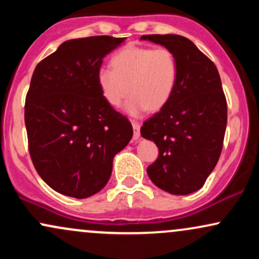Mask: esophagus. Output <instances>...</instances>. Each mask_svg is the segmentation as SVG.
I'll list each match as a JSON object with an SVG mask.
<instances>
[{
  "instance_id": "34e87169",
  "label": "esophagus",
  "mask_w": 259,
  "mask_h": 259,
  "mask_svg": "<svg viewBox=\"0 0 259 259\" xmlns=\"http://www.w3.org/2000/svg\"><path fill=\"white\" fill-rule=\"evenodd\" d=\"M133 129H134V136L133 139L134 140H139L140 138V124L138 121H133Z\"/></svg>"
}]
</instances>
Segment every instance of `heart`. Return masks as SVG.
<instances>
[{
	"instance_id": "1",
	"label": "heart",
	"mask_w": 259,
	"mask_h": 259,
	"mask_svg": "<svg viewBox=\"0 0 259 259\" xmlns=\"http://www.w3.org/2000/svg\"><path fill=\"white\" fill-rule=\"evenodd\" d=\"M112 68L101 65L96 80L108 105L119 107L130 95L125 109L139 115L148 109L157 112L170 100L179 75V64L170 50L164 47L127 46L115 53Z\"/></svg>"
}]
</instances>
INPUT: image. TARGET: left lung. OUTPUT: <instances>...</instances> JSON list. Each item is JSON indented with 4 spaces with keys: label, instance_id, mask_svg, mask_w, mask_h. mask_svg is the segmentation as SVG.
I'll return each instance as SVG.
<instances>
[{
    "label": "left lung",
    "instance_id": "left-lung-1",
    "mask_svg": "<svg viewBox=\"0 0 259 259\" xmlns=\"http://www.w3.org/2000/svg\"><path fill=\"white\" fill-rule=\"evenodd\" d=\"M170 50L179 64L169 102L141 126L159 150L147 168L156 186L173 195L200 190L221 157L228 108L218 69L192 41L180 35H144Z\"/></svg>",
    "mask_w": 259,
    "mask_h": 259
}]
</instances>
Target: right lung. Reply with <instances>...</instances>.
Here are the masks:
<instances>
[{
	"instance_id": "add662e5",
	"label": "right lung",
	"mask_w": 259,
	"mask_h": 259,
	"mask_svg": "<svg viewBox=\"0 0 259 259\" xmlns=\"http://www.w3.org/2000/svg\"><path fill=\"white\" fill-rule=\"evenodd\" d=\"M125 37L65 41L35 68L24 119L34 167L59 194L86 198L101 191L113 158L129 144L133 126L107 103L96 73Z\"/></svg>"
}]
</instances>
